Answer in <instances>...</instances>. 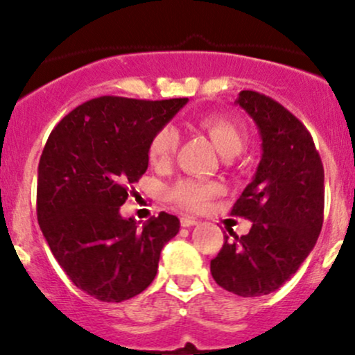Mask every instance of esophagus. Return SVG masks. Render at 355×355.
<instances>
[{"instance_id":"obj_1","label":"esophagus","mask_w":355,"mask_h":355,"mask_svg":"<svg viewBox=\"0 0 355 355\" xmlns=\"http://www.w3.org/2000/svg\"><path fill=\"white\" fill-rule=\"evenodd\" d=\"M180 223H182V227H193V225H197L198 220L193 217H180Z\"/></svg>"}]
</instances>
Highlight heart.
I'll list each match as a JSON object with an SVG mask.
<instances>
[{"label": "heart", "mask_w": 355, "mask_h": 355, "mask_svg": "<svg viewBox=\"0 0 355 355\" xmlns=\"http://www.w3.org/2000/svg\"><path fill=\"white\" fill-rule=\"evenodd\" d=\"M200 126L209 132L215 146L223 155H237L247 141L245 126L225 115H207L200 118ZM180 137L173 125H165L150 141V160L155 166H165L172 162ZM220 187L214 182L182 178L168 189V198L189 210H202L218 193Z\"/></svg>", "instance_id": "1"}]
</instances>
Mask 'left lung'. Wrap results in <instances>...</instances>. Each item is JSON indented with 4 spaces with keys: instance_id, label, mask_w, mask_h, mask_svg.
Wrapping results in <instances>:
<instances>
[{
    "instance_id": "left-lung-1",
    "label": "left lung",
    "mask_w": 355,
    "mask_h": 355,
    "mask_svg": "<svg viewBox=\"0 0 355 355\" xmlns=\"http://www.w3.org/2000/svg\"><path fill=\"white\" fill-rule=\"evenodd\" d=\"M237 103L262 138L257 173L232 207L252 229L234 232L210 262L220 287L240 297L267 295L295 274L311 254L324 222V166L302 121L270 96L240 92Z\"/></svg>"
}]
</instances>
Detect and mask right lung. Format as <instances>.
I'll return each mask as SVG.
<instances>
[{"instance_id": "1", "label": "right lung", "mask_w": 355, "mask_h": 355, "mask_svg": "<svg viewBox=\"0 0 355 355\" xmlns=\"http://www.w3.org/2000/svg\"><path fill=\"white\" fill-rule=\"evenodd\" d=\"M189 98L98 96L53 128L38 165L36 214L51 254L101 302L144 292L180 220L162 211L141 229L120 207L148 168L150 141Z\"/></svg>"}]
</instances>
